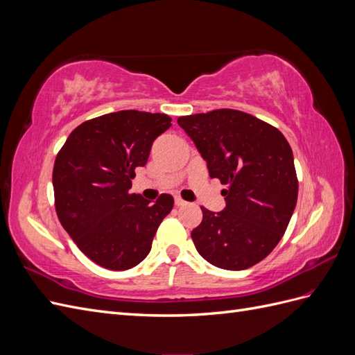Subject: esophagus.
Returning <instances> with one entry per match:
<instances>
[{"instance_id": "obj_1", "label": "esophagus", "mask_w": 355, "mask_h": 355, "mask_svg": "<svg viewBox=\"0 0 355 355\" xmlns=\"http://www.w3.org/2000/svg\"><path fill=\"white\" fill-rule=\"evenodd\" d=\"M175 204L179 207V206H184V204H187L184 200H182L180 197H175Z\"/></svg>"}]
</instances>
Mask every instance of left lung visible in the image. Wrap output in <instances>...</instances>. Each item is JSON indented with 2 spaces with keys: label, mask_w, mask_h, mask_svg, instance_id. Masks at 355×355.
<instances>
[{
  "label": "left lung",
  "mask_w": 355,
  "mask_h": 355,
  "mask_svg": "<svg viewBox=\"0 0 355 355\" xmlns=\"http://www.w3.org/2000/svg\"><path fill=\"white\" fill-rule=\"evenodd\" d=\"M178 124L223 185V210L201 207L191 237L197 252L222 270L261 262L282 240L297 200L293 153L275 127L250 114L216 110L179 116Z\"/></svg>",
  "instance_id": "1"
}]
</instances>
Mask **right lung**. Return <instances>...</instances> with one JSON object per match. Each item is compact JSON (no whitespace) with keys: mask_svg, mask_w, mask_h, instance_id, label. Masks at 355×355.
<instances>
[{"mask_svg":"<svg viewBox=\"0 0 355 355\" xmlns=\"http://www.w3.org/2000/svg\"><path fill=\"white\" fill-rule=\"evenodd\" d=\"M171 125L166 114L111 112L78 125L53 168L56 213L78 249L106 270L124 271L151 252L153 239L173 197L154 202L130 194L136 167Z\"/></svg>","mask_w":355,"mask_h":355,"instance_id":"right-lung-1","label":"right lung"}]
</instances>
